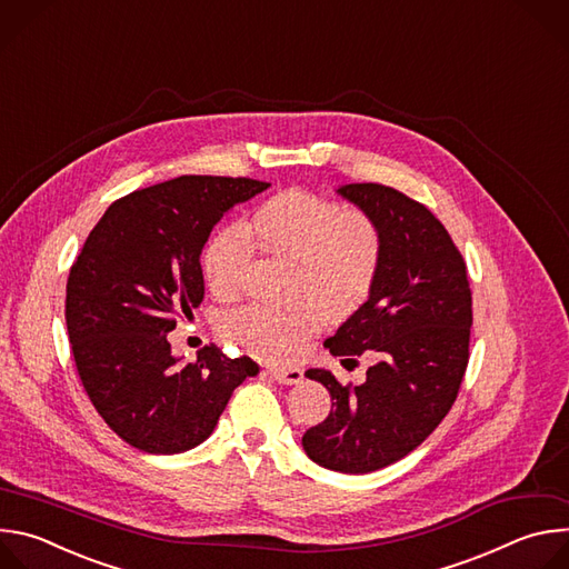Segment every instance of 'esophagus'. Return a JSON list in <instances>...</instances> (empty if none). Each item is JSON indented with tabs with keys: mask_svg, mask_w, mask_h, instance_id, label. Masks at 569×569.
<instances>
[{
	"mask_svg": "<svg viewBox=\"0 0 569 569\" xmlns=\"http://www.w3.org/2000/svg\"><path fill=\"white\" fill-rule=\"evenodd\" d=\"M270 373L281 385H299L303 378V371L299 367H279V369H270Z\"/></svg>",
	"mask_w": 569,
	"mask_h": 569,
	"instance_id": "34e87169",
	"label": "esophagus"
}]
</instances>
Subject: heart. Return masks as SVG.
Listing matches in <instances>:
<instances>
[{
    "mask_svg": "<svg viewBox=\"0 0 569 569\" xmlns=\"http://www.w3.org/2000/svg\"><path fill=\"white\" fill-rule=\"evenodd\" d=\"M266 246L299 263L297 292H310L329 312L360 301L378 270L380 236L358 211L306 191H286L268 200L250 220ZM254 254L252 236L242 224L222 227L204 248L202 270L218 297L233 295ZM321 315L312 303L274 306L252 301L220 317V333L270 360L297 358L317 331Z\"/></svg>",
    "mask_w": 569,
    "mask_h": 569,
    "instance_id": "heart-1",
    "label": "heart"
}]
</instances>
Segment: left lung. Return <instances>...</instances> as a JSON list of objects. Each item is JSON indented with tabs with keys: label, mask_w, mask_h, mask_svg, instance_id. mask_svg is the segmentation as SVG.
<instances>
[{
	"label": "left lung",
	"mask_w": 569,
	"mask_h": 569,
	"mask_svg": "<svg viewBox=\"0 0 569 569\" xmlns=\"http://www.w3.org/2000/svg\"><path fill=\"white\" fill-rule=\"evenodd\" d=\"M380 236L369 299L323 342L353 360L378 362L358 387L308 369L331 393V415L306 430V455L329 470L362 475L421 446L450 412L468 365L472 297L466 263L446 227L421 202L385 184H347Z\"/></svg>",
	"instance_id": "left-lung-1"
}]
</instances>
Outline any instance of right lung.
Segmentation results:
<instances>
[{
  "label": "right lung",
  "instance_id": "right-lung-1",
  "mask_svg": "<svg viewBox=\"0 0 569 569\" xmlns=\"http://www.w3.org/2000/svg\"><path fill=\"white\" fill-rule=\"evenodd\" d=\"M270 184L182 176L108 207L69 270L64 319L76 369L97 412L132 448L200 446L233 389L259 365L216 345L180 365L167 333L204 297L200 254L216 222Z\"/></svg>",
  "mask_w": 569,
  "mask_h": 569
}]
</instances>
